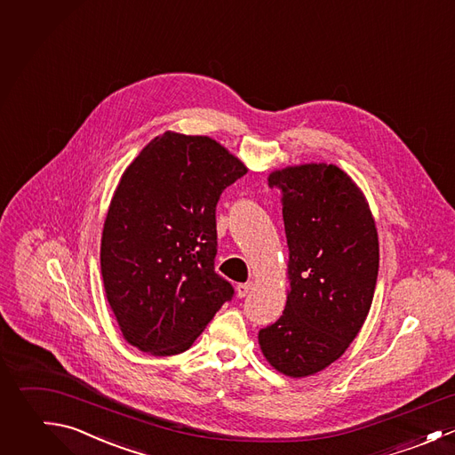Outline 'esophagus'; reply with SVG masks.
Masks as SVG:
<instances>
[{
	"mask_svg": "<svg viewBox=\"0 0 455 455\" xmlns=\"http://www.w3.org/2000/svg\"><path fill=\"white\" fill-rule=\"evenodd\" d=\"M251 290H252V283H242V284L236 286V295L240 299H243V297H247L251 293Z\"/></svg>",
	"mask_w": 455,
	"mask_h": 455,
	"instance_id": "obj_1",
	"label": "esophagus"
}]
</instances>
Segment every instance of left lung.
<instances>
[{
  "label": "left lung",
  "instance_id": "obj_1",
  "mask_svg": "<svg viewBox=\"0 0 455 455\" xmlns=\"http://www.w3.org/2000/svg\"><path fill=\"white\" fill-rule=\"evenodd\" d=\"M268 185L283 194L290 291L281 318L258 339L277 371L306 377L334 363L363 327L379 238L364 196L336 165L286 167Z\"/></svg>",
  "mask_w": 455,
  "mask_h": 455
}]
</instances>
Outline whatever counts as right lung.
<instances>
[{
  "label": "right lung",
  "mask_w": 455,
  "mask_h": 455,
  "mask_svg": "<svg viewBox=\"0 0 455 455\" xmlns=\"http://www.w3.org/2000/svg\"><path fill=\"white\" fill-rule=\"evenodd\" d=\"M247 167L210 137L164 133L124 171L101 236L108 304L128 343L153 355L190 348L233 299L215 272V208Z\"/></svg>",
  "instance_id": "obj_1"
}]
</instances>
